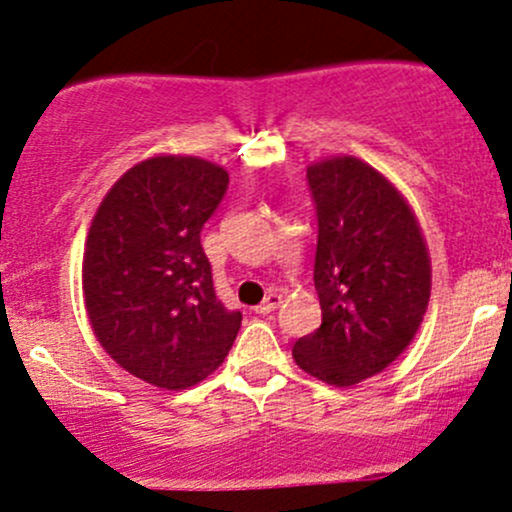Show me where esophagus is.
I'll return each instance as SVG.
<instances>
[{"label": "esophagus", "mask_w": 512, "mask_h": 512, "mask_svg": "<svg viewBox=\"0 0 512 512\" xmlns=\"http://www.w3.org/2000/svg\"><path fill=\"white\" fill-rule=\"evenodd\" d=\"M280 302H282V294L280 292H270L265 299H262L260 304H257L255 312L257 314H270V312H275L277 307H280Z\"/></svg>", "instance_id": "obj_1"}]
</instances>
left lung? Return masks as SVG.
Returning <instances> with one entry per match:
<instances>
[{
	"label": "left lung",
	"mask_w": 512,
	"mask_h": 512,
	"mask_svg": "<svg viewBox=\"0 0 512 512\" xmlns=\"http://www.w3.org/2000/svg\"><path fill=\"white\" fill-rule=\"evenodd\" d=\"M307 180L319 220L322 324L294 342L292 356L342 389L384 371L414 342L431 297V257L409 200L369 163L324 158Z\"/></svg>",
	"instance_id": "8db88e82"
}]
</instances>
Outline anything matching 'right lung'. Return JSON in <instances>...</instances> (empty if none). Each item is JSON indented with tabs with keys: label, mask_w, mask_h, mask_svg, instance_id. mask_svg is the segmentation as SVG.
Listing matches in <instances>:
<instances>
[{
	"label": "right lung",
	"mask_w": 512,
	"mask_h": 512,
	"mask_svg": "<svg viewBox=\"0 0 512 512\" xmlns=\"http://www.w3.org/2000/svg\"><path fill=\"white\" fill-rule=\"evenodd\" d=\"M230 175L195 156H153L113 183L84 247V302L98 344L158 389H188L225 361L242 314L215 297L200 230Z\"/></svg>",
	"instance_id": "1"
}]
</instances>
